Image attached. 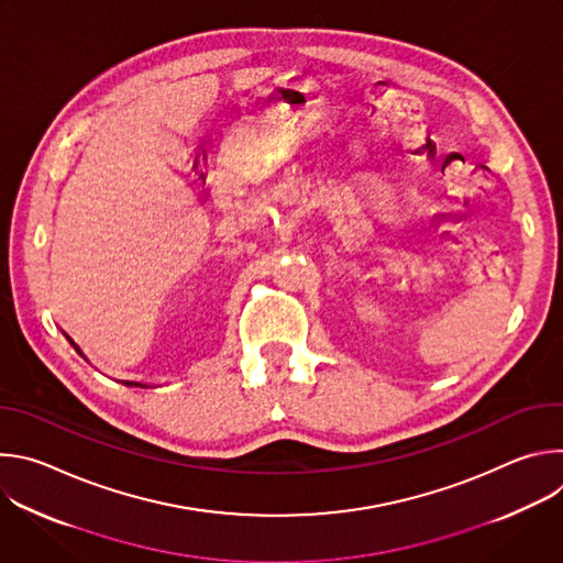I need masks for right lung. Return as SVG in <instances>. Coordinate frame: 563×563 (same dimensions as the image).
<instances>
[{
	"label": "right lung",
	"mask_w": 563,
	"mask_h": 563,
	"mask_svg": "<svg viewBox=\"0 0 563 563\" xmlns=\"http://www.w3.org/2000/svg\"><path fill=\"white\" fill-rule=\"evenodd\" d=\"M66 339H68V336H66ZM68 341H70V339H68ZM70 345H75V343H73V341H70ZM75 350H77V352H79V347H77V345H75ZM126 385H140V383H126ZM142 387H144V385H142Z\"/></svg>",
	"instance_id": "1"
}]
</instances>
